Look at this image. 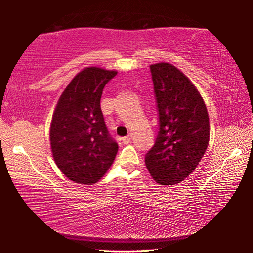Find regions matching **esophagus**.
I'll return each instance as SVG.
<instances>
[{"label": "esophagus", "instance_id": "34e87169", "mask_svg": "<svg viewBox=\"0 0 253 253\" xmlns=\"http://www.w3.org/2000/svg\"><path fill=\"white\" fill-rule=\"evenodd\" d=\"M122 140H123V143H124V144H128V143H130V140H131V136H130V135H128V136H126V137H123Z\"/></svg>", "mask_w": 253, "mask_h": 253}]
</instances>
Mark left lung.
<instances>
[{
	"label": "left lung",
	"instance_id": "left-lung-1",
	"mask_svg": "<svg viewBox=\"0 0 253 253\" xmlns=\"http://www.w3.org/2000/svg\"><path fill=\"white\" fill-rule=\"evenodd\" d=\"M149 68L160 129L145 164L156 183L174 185L194 172L207 151L209 114L198 89L176 67L160 62Z\"/></svg>",
	"mask_w": 253,
	"mask_h": 253
}]
</instances>
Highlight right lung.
Returning a JSON list of instances; mask_svg holds the SVG:
<instances>
[{
  "instance_id": "1",
  "label": "right lung",
  "mask_w": 253,
  "mask_h": 253,
  "mask_svg": "<svg viewBox=\"0 0 253 253\" xmlns=\"http://www.w3.org/2000/svg\"><path fill=\"white\" fill-rule=\"evenodd\" d=\"M115 70L87 67L60 96L50 126V144L59 169L75 183L92 185L114 163L118 144L107 129L100 108L106 84Z\"/></svg>"
}]
</instances>
